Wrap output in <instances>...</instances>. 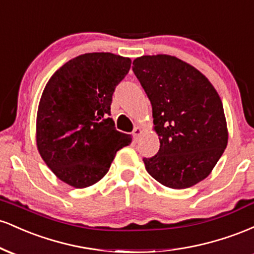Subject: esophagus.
Here are the masks:
<instances>
[{
	"mask_svg": "<svg viewBox=\"0 0 254 254\" xmlns=\"http://www.w3.org/2000/svg\"><path fill=\"white\" fill-rule=\"evenodd\" d=\"M141 133H142V129L141 127H135V129H133V131H132V136H133V139H135V141H137V139H138V137L141 136Z\"/></svg>",
	"mask_w": 254,
	"mask_h": 254,
	"instance_id": "obj_1",
	"label": "esophagus"
}]
</instances>
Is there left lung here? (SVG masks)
Instances as JSON below:
<instances>
[{"label":"left lung","instance_id":"obj_1","mask_svg":"<svg viewBox=\"0 0 254 254\" xmlns=\"http://www.w3.org/2000/svg\"><path fill=\"white\" fill-rule=\"evenodd\" d=\"M132 70L153 109L160 149L143 157L145 170L171 189L202 182L228 143L223 105L200 71L168 55L142 56Z\"/></svg>","mask_w":254,"mask_h":254}]
</instances>
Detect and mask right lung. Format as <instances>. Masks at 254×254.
<instances>
[{
  "label": "right lung",
  "instance_id": "add662e5",
  "mask_svg": "<svg viewBox=\"0 0 254 254\" xmlns=\"http://www.w3.org/2000/svg\"><path fill=\"white\" fill-rule=\"evenodd\" d=\"M131 60L110 52L72 58L52 75L37 113V147L49 168L76 189L98 183L131 136L116 130L111 104Z\"/></svg>",
  "mask_w": 254,
  "mask_h": 254
}]
</instances>
